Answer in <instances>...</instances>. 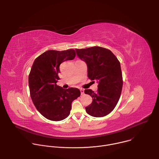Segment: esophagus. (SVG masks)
<instances>
[{
  "label": "esophagus",
  "mask_w": 159,
  "mask_h": 159,
  "mask_svg": "<svg viewBox=\"0 0 159 159\" xmlns=\"http://www.w3.org/2000/svg\"><path fill=\"white\" fill-rule=\"evenodd\" d=\"M80 93H81V95H83L84 94V89H80Z\"/></svg>",
  "instance_id": "1"
}]
</instances>
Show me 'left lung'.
Segmentation results:
<instances>
[{
	"label": "left lung",
	"instance_id": "obj_1",
	"mask_svg": "<svg viewBox=\"0 0 159 159\" xmlns=\"http://www.w3.org/2000/svg\"><path fill=\"white\" fill-rule=\"evenodd\" d=\"M77 57L87 65V76L98 83V90L85 89L84 93L93 98L85 107L88 115L103 117L115 109L121 93L123 77L120 63L109 50L99 47L75 49ZM94 82V81H93Z\"/></svg>",
	"mask_w": 159,
	"mask_h": 159
}]
</instances>
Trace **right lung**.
Returning <instances> with one entry per match:
<instances>
[{
  "label": "right lung",
  "mask_w": 159,
  "mask_h": 159,
  "mask_svg": "<svg viewBox=\"0 0 159 159\" xmlns=\"http://www.w3.org/2000/svg\"><path fill=\"white\" fill-rule=\"evenodd\" d=\"M75 57L73 49L48 50L34 61L29 75L30 95L37 110L48 120L57 121L67 118L72 102L80 96L77 88L65 89L57 85L60 65Z\"/></svg>",
  "instance_id": "obj_1"
}]
</instances>
